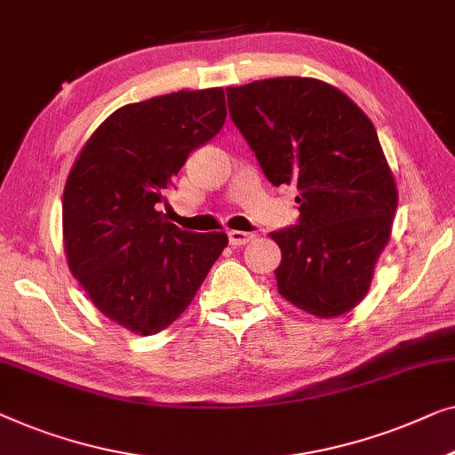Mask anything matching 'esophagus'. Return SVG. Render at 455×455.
<instances>
[{"label": "esophagus", "instance_id": "esophagus-1", "mask_svg": "<svg viewBox=\"0 0 455 455\" xmlns=\"http://www.w3.org/2000/svg\"><path fill=\"white\" fill-rule=\"evenodd\" d=\"M228 240L232 246H243V243L252 242L254 240V234H248V232H240V229H232V232H228Z\"/></svg>", "mask_w": 455, "mask_h": 455}]
</instances>
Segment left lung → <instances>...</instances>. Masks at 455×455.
Returning <instances> with one entry per match:
<instances>
[{
  "label": "left lung",
  "instance_id": "1",
  "mask_svg": "<svg viewBox=\"0 0 455 455\" xmlns=\"http://www.w3.org/2000/svg\"><path fill=\"white\" fill-rule=\"evenodd\" d=\"M229 116L273 182L295 184L299 220L276 229L279 293L332 318L367 295L398 193L378 133L351 98L314 77L228 88Z\"/></svg>",
  "mask_w": 455,
  "mask_h": 455
}]
</instances>
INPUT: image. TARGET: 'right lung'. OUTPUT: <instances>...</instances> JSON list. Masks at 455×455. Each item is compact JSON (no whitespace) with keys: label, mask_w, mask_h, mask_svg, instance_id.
Wrapping results in <instances>:
<instances>
[{"label":"right lung","mask_w":455,"mask_h":455,"mask_svg":"<svg viewBox=\"0 0 455 455\" xmlns=\"http://www.w3.org/2000/svg\"><path fill=\"white\" fill-rule=\"evenodd\" d=\"M223 123L221 88L127 104L92 133L68 176L71 273L107 318L141 337L179 318L228 246L223 232H184L157 212L187 157Z\"/></svg>","instance_id":"right-lung-1"}]
</instances>
